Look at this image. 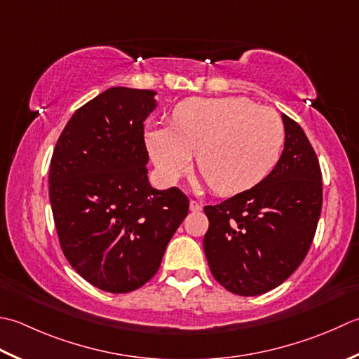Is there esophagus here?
I'll return each mask as SVG.
<instances>
[{"instance_id":"1","label":"esophagus","mask_w":359,"mask_h":359,"mask_svg":"<svg viewBox=\"0 0 359 359\" xmlns=\"http://www.w3.org/2000/svg\"><path fill=\"white\" fill-rule=\"evenodd\" d=\"M189 210H191V212H201L202 203L198 202V201H191V202H189Z\"/></svg>"}]
</instances>
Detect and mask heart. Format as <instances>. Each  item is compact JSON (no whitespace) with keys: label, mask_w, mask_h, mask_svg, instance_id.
Instances as JSON below:
<instances>
[{"label":"heart","mask_w":359,"mask_h":359,"mask_svg":"<svg viewBox=\"0 0 359 359\" xmlns=\"http://www.w3.org/2000/svg\"><path fill=\"white\" fill-rule=\"evenodd\" d=\"M146 143L165 180L185 174L196 154L208 187L227 196L257 185L276 168L285 146V126L276 110L244 97H196L175 107L172 128L147 130Z\"/></svg>","instance_id":"b5f03b06"}]
</instances>
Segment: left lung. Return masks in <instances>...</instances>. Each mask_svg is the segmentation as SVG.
Here are the masks:
<instances>
[{
    "mask_svg": "<svg viewBox=\"0 0 359 359\" xmlns=\"http://www.w3.org/2000/svg\"><path fill=\"white\" fill-rule=\"evenodd\" d=\"M285 149L258 185L203 207V252L216 282L238 296H259L304 262L322 210L319 160L304 129L287 115Z\"/></svg>",
    "mask_w": 359,
    "mask_h": 359,
    "instance_id": "1",
    "label": "left lung"
}]
</instances>
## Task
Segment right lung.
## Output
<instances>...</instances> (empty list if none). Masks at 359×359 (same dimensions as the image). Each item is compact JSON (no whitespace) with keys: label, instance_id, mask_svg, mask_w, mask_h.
Instances as JSON below:
<instances>
[{"label":"right lung","instance_id":"right-lung-1","mask_svg":"<svg viewBox=\"0 0 359 359\" xmlns=\"http://www.w3.org/2000/svg\"><path fill=\"white\" fill-rule=\"evenodd\" d=\"M156 91L111 87L69 118L49 165L59 243L72 268L102 291H135L156 276L189 201L152 188L144 119Z\"/></svg>","mask_w":359,"mask_h":359}]
</instances>
